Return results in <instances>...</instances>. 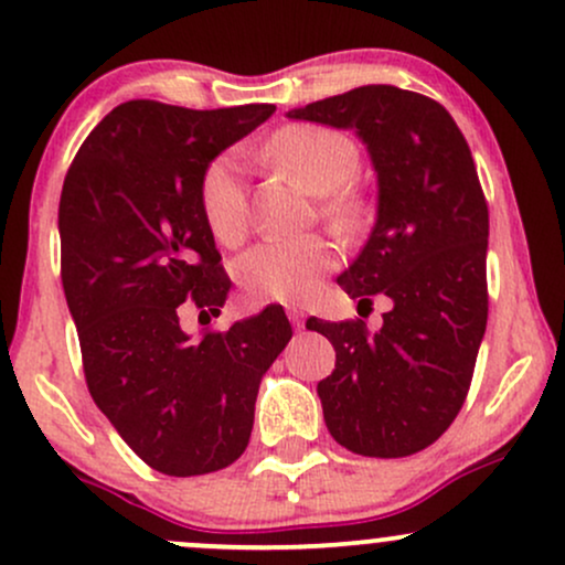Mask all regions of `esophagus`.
I'll return each instance as SVG.
<instances>
[{"instance_id":"34e87169","label":"esophagus","mask_w":565,"mask_h":565,"mask_svg":"<svg viewBox=\"0 0 565 565\" xmlns=\"http://www.w3.org/2000/svg\"><path fill=\"white\" fill-rule=\"evenodd\" d=\"M287 316H289L291 327H295V329L305 327V310L302 308H295V305H291V308H287Z\"/></svg>"}]
</instances>
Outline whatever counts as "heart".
Here are the masks:
<instances>
[{"instance_id": "heart-1", "label": "heart", "mask_w": 565, "mask_h": 565, "mask_svg": "<svg viewBox=\"0 0 565 565\" xmlns=\"http://www.w3.org/2000/svg\"><path fill=\"white\" fill-rule=\"evenodd\" d=\"M265 153L308 193L328 196L332 192L323 204L329 217H353V201L340 193L359 170V148L348 135L319 125H291L274 135ZM199 204L217 242H242L249 210L238 157L225 153L206 167L199 183ZM332 265L334 246L327 238H274L246 252L238 263V281L252 302L300 305L313 295L319 278Z\"/></svg>"}]
</instances>
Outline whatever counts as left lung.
Returning <instances> with one entry per match:
<instances>
[{
    "label": "left lung",
    "instance_id": "left-lung-1",
    "mask_svg": "<svg viewBox=\"0 0 565 565\" xmlns=\"http://www.w3.org/2000/svg\"><path fill=\"white\" fill-rule=\"evenodd\" d=\"M289 119L355 129L377 172V223L337 278L353 300L391 297L380 332L308 319L334 345L319 382L329 433L364 457L427 449L468 398L489 291V206L465 135L444 106L391 84L308 103Z\"/></svg>",
    "mask_w": 565,
    "mask_h": 565
}]
</instances>
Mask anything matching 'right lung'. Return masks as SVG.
<instances>
[{
  "instance_id": "add662e5",
  "label": "right lung",
  "mask_w": 565,
  "mask_h": 565,
  "mask_svg": "<svg viewBox=\"0 0 565 565\" xmlns=\"http://www.w3.org/2000/svg\"><path fill=\"white\" fill-rule=\"evenodd\" d=\"M274 111L121 103L63 180L61 278L84 380L129 449L164 476H204L242 457L263 374L291 340L281 308L199 340L180 327L191 305L217 316L231 289L201 215V174Z\"/></svg>"
}]
</instances>
